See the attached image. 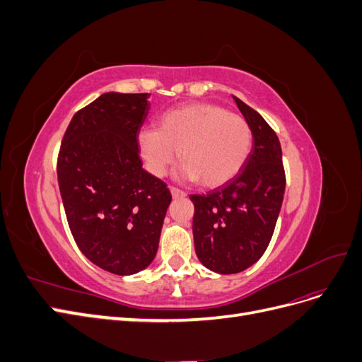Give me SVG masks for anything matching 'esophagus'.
I'll use <instances>...</instances> for the list:
<instances>
[{
    "mask_svg": "<svg viewBox=\"0 0 362 362\" xmlns=\"http://www.w3.org/2000/svg\"><path fill=\"white\" fill-rule=\"evenodd\" d=\"M170 194H172L173 199H180V198H185V196H187V194H185V192H182L177 187H170Z\"/></svg>",
    "mask_w": 362,
    "mask_h": 362,
    "instance_id": "obj_1",
    "label": "esophagus"
}]
</instances>
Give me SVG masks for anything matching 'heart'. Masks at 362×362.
<instances>
[{"label": "heart", "instance_id": "obj_1", "mask_svg": "<svg viewBox=\"0 0 362 362\" xmlns=\"http://www.w3.org/2000/svg\"><path fill=\"white\" fill-rule=\"evenodd\" d=\"M141 157L148 169L163 177L177 157L184 163L180 177L217 189L242 172L252 148L246 119L210 103L184 104L164 112L157 129L139 136Z\"/></svg>", "mask_w": 362, "mask_h": 362}]
</instances>
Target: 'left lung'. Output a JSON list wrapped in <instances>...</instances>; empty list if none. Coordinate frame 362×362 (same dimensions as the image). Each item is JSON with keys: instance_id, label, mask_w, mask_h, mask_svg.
Here are the masks:
<instances>
[{"instance_id": "8db88e82", "label": "left lung", "mask_w": 362, "mask_h": 362, "mask_svg": "<svg viewBox=\"0 0 362 362\" xmlns=\"http://www.w3.org/2000/svg\"><path fill=\"white\" fill-rule=\"evenodd\" d=\"M233 98L254 137L249 158L233 181L206 194H190L196 255L221 275L243 272L262 257L286 192L276 133L254 108Z\"/></svg>"}]
</instances>
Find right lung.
<instances>
[{
    "label": "right lung",
    "mask_w": 362,
    "mask_h": 362,
    "mask_svg": "<svg viewBox=\"0 0 362 362\" xmlns=\"http://www.w3.org/2000/svg\"><path fill=\"white\" fill-rule=\"evenodd\" d=\"M149 93L107 92L76 112L63 136L57 178L76 246L93 264L127 276L157 255L172 201L141 169L137 136Z\"/></svg>",
    "instance_id": "obj_1"
}]
</instances>
